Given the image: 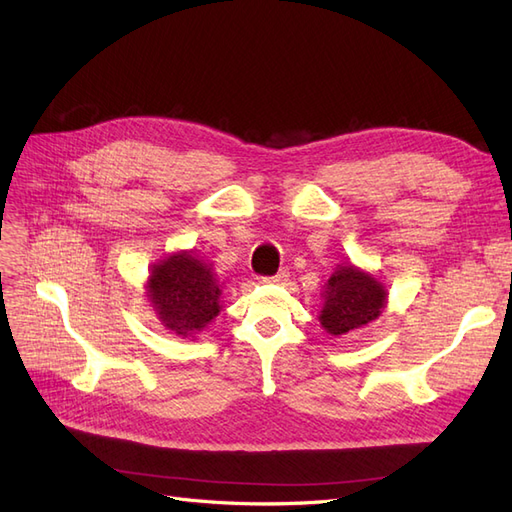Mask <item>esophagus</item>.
<instances>
[{
	"mask_svg": "<svg viewBox=\"0 0 512 512\" xmlns=\"http://www.w3.org/2000/svg\"><path fill=\"white\" fill-rule=\"evenodd\" d=\"M290 279V271L288 269H281L277 275H271V277H264L262 281H267V284H286V281Z\"/></svg>",
	"mask_w": 512,
	"mask_h": 512,
	"instance_id": "obj_1",
	"label": "esophagus"
}]
</instances>
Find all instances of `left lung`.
<instances>
[{"label": "left lung", "instance_id": "8db88e82", "mask_svg": "<svg viewBox=\"0 0 512 512\" xmlns=\"http://www.w3.org/2000/svg\"><path fill=\"white\" fill-rule=\"evenodd\" d=\"M320 322L330 334H347L379 317L385 307V290L375 277L358 269L341 267L332 273L326 288Z\"/></svg>", "mask_w": 512, "mask_h": 512}]
</instances>
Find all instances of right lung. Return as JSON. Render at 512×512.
Returning <instances> with one entry per match:
<instances>
[{"label": "right lung", "mask_w": 512, "mask_h": 512, "mask_svg": "<svg viewBox=\"0 0 512 512\" xmlns=\"http://www.w3.org/2000/svg\"><path fill=\"white\" fill-rule=\"evenodd\" d=\"M148 296L161 322L184 337L203 330L220 313V286L207 264L192 254L154 264Z\"/></svg>", "instance_id": "add662e5"}]
</instances>
